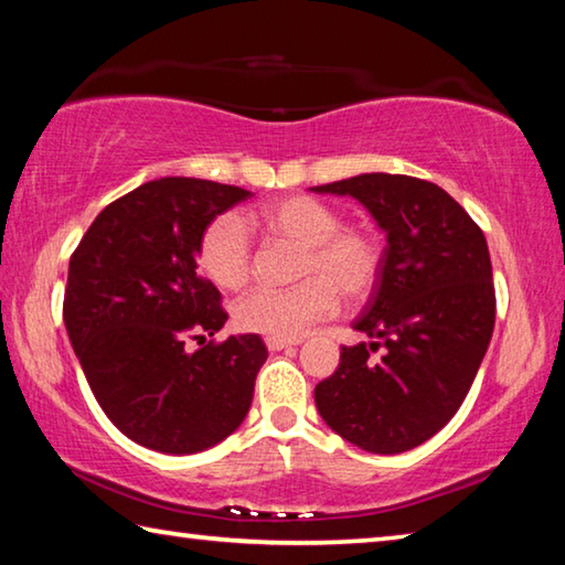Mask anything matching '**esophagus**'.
Segmentation results:
<instances>
[{
    "mask_svg": "<svg viewBox=\"0 0 565 565\" xmlns=\"http://www.w3.org/2000/svg\"><path fill=\"white\" fill-rule=\"evenodd\" d=\"M296 339H271V337H266V349L269 351H281V349H289V347H296Z\"/></svg>",
    "mask_w": 565,
    "mask_h": 565,
    "instance_id": "obj_1",
    "label": "esophagus"
}]
</instances>
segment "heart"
Instances as JSON below:
<instances>
[{"label":"heart","mask_w":565,"mask_h":565,"mask_svg":"<svg viewBox=\"0 0 565 565\" xmlns=\"http://www.w3.org/2000/svg\"><path fill=\"white\" fill-rule=\"evenodd\" d=\"M252 222L276 238L301 246L299 284L274 289L259 286L236 303V323L244 331L271 339H299L313 323L339 309V291L361 301L374 291L384 264L376 234L341 224L329 204L313 196H286L262 206ZM204 274L222 289H242L254 264V244L236 214H218L204 226L196 246Z\"/></svg>","instance_id":"b5f03b06"}]
</instances>
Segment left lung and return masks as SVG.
I'll return each mask as SVG.
<instances>
[{
  "label": "left lung",
  "instance_id": "8db88e82",
  "mask_svg": "<svg viewBox=\"0 0 565 565\" xmlns=\"http://www.w3.org/2000/svg\"><path fill=\"white\" fill-rule=\"evenodd\" d=\"M311 191L359 199L388 242L376 289L353 321L371 341L341 349L339 369L313 388L317 408L363 451L404 454L454 418L489 349V244L431 181L359 174Z\"/></svg>",
  "mask_w": 565,
  "mask_h": 565
}]
</instances>
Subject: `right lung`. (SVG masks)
Here are the masks:
<instances>
[{
	"instance_id": "add662e5",
	"label": "right lung",
	"mask_w": 565,
	"mask_h": 565,
	"mask_svg": "<svg viewBox=\"0 0 565 565\" xmlns=\"http://www.w3.org/2000/svg\"><path fill=\"white\" fill-rule=\"evenodd\" d=\"M248 196L206 179L147 181L102 209L70 259L76 359L111 424L151 451H206L252 406L269 351L256 333L206 341L228 313L196 264L204 226ZM189 340L203 349L189 352Z\"/></svg>"
}]
</instances>
